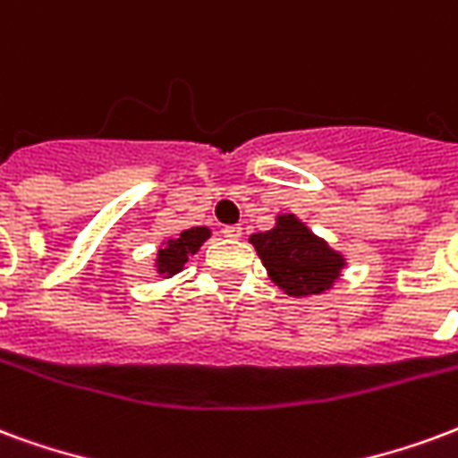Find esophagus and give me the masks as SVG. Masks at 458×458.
I'll list each match as a JSON object with an SVG mask.
<instances>
[{"mask_svg": "<svg viewBox=\"0 0 458 458\" xmlns=\"http://www.w3.org/2000/svg\"><path fill=\"white\" fill-rule=\"evenodd\" d=\"M242 233H243L242 225H229V226H225V236H226V239H239Z\"/></svg>", "mask_w": 458, "mask_h": 458, "instance_id": "1", "label": "esophagus"}]
</instances>
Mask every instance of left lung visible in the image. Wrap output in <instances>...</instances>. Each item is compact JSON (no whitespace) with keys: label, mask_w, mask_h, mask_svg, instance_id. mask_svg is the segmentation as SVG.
I'll return each instance as SVG.
<instances>
[{"label":"left lung","mask_w":458,"mask_h":458,"mask_svg":"<svg viewBox=\"0 0 458 458\" xmlns=\"http://www.w3.org/2000/svg\"><path fill=\"white\" fill-rule=\"evenodd\" d=\"M268 276L293 298L319 295L332 288L344 268V259L319 236L310 232L295 215L278 216L270 232L251 233Z\"/></svg>","instance_id":"obj_1"}]
</instances>
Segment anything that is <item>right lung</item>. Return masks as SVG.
Segmentation results:
<instances>
[{"mask_svg":"<svg viewBox=\"0 0 458 458\" xmlns=\"http://www.w3.org/2000/svg\"><path fill=\"white\" fill-rule=\"evenodd\" d=\"M209 239V229L207 226H195L182 232L175 239H170L163 249L158 251V273L160 276H175L178 270H182L190 253L199 251V246Z\"/></svg>","mask_w":458,"mask_h":458,"instance_id":"1","label":"right lung"}]
</instances>
